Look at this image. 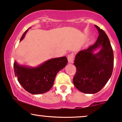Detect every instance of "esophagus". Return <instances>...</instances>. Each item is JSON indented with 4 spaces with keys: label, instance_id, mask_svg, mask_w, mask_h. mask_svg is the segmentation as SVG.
Here are the masks:
<instances>
[{
    "label": "esophagus",
    "instance_id": "esophagus-1",
    "mask_svg": "<svg viewBox=\"0 0 122 122\" xmlns=\"http://www.w3.org/2000/svg\"><path fill=\"white\" fill-rule=\"evenodd\" d=\"M74 53H71L69 54V55L67 56V60H68L69 63H72L74 59Z\"/></svg>",
    "mask_w": 122,
    "mask_h": 122
}]
</instances>
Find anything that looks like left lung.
Listing matches in <instances>:
<instances>
[{
  "label": "left lung",
  "instance_id": "left-lung-1",
  "mask_svg": "<svg viewBox=\"0 0 122 122\" xmlns=\"http://www.w3.org/2000/svg\"><path fill=\"white\" fill-rule=\"evenodd\" d=\"M95 27L99 34L97 41L88 49L77 53L73 63L76 67L74 85L87 94L100 91L110 78L113 69V52L110 41L102 29L96 25ZM97 49L100 50L95 53Z\"/></svg>",
  "mask_w": 122,
  "mask_h": 122
}]
</instances>
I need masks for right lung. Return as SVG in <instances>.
<instances>
[{
	"mask_svg": "<svg viewBox=\"0 0 122 122\" xmlns=\"http://www.w3.org/2000/svg\"><path fill=\"white\" fill-rule=\"evenodd\" d=\"M28 29L23 34L20 41L25 37ZM67 63L66 56L51 59L37 67H30L19 65L16 61L13 64L15 76L21 86L33 95L45 93L53 85L56 75Z\"/></svg>",
	"mask_w": 122,
	"mask_h": 122,
	"instance_id": "obj_1",
	"label": "right lung"
}]
</instances>
